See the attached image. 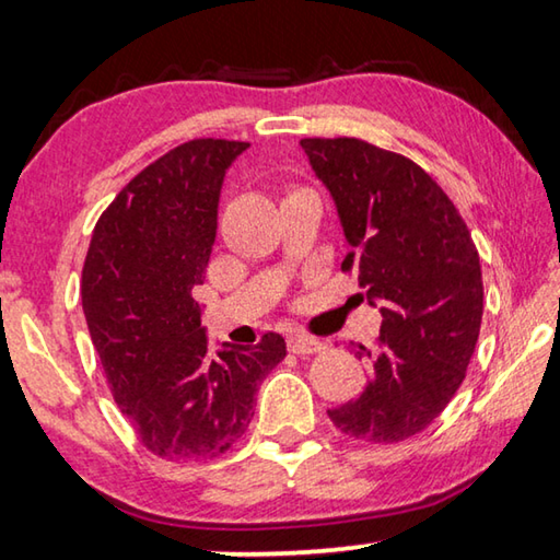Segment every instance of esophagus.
Returning <instances> with one entry per match:
<instances>
[{"label": "esophagus", "instance_id": "obj_1", "mask_svg": "<svg viewBox=\"0 0 560 560\" xmlns=\"http://www.w3.org/2000/svg\"><path fill=\"white\" fill-rule=\"evenodd\" d=\"M324 348V343L316 338H308V336H289V350L296 355H311V353H318V350Z\"/></svg>", "mask_w": 560, "mask_h": 560}]
</instances>
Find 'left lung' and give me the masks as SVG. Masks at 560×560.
Instances as JSON below:
<instances>
[{
  "label": "left lung",
  "mask_w": 560,
  "mask_h": 560,
  "mask_svg": "<svg viewBox=\"0 0 560 560\" xmlns=\"http://www.w3.org/2000/svg\"><path fill=\"white\" fill-rule=\"evenodd\" d=\"M350 244L355 271L381 306L377 348L355 400L328 410L348 438L395 444L415 438L450 405L477 348L485 283L477 246L444 189L412 163L360 138H303Z\"/></svg>",
  "instance_id": "1"
}]
</instances>
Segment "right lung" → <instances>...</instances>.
I'll list each match as a JSON object with an SVG mask.
<instances>
[{
    "label": "right lung",
    "mask_w": 560,
    "mask_h": 560,
    "mask_svg": "<svg viewBox=\"0 0 560 560\" xmlns=\"http://www.w3.org/2000/svg\"><path fill=\"white\" fill-rule=\"evenodd\" d=\"M246 148L197 138L158 158L101 214L83 264V314L113 400L140 444L167 462L230 450L249 428L259 383L287 355L279 334L212 355L192 299L224 173Z\"/></svg>",
    "instance_id": "right-lung-1"
}]
</instances>
